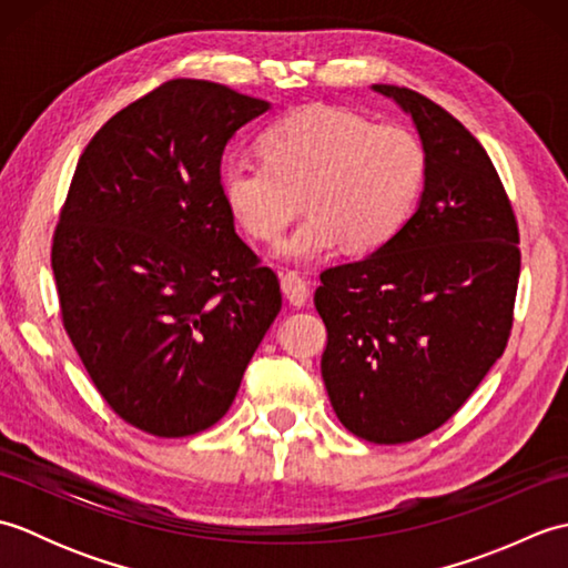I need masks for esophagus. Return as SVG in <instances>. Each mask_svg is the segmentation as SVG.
I'll return each instance as SVG.
<instances>
[{
    "mask_svg": "<svg viewBox=\"0 0 568 568\" xmlns=\"http://www.w3.org/2000/svg\"><path fill=\"white\" fill-rule=\"evenodd\" d=\"M281 285H283L285 297L291 300L295 307H303L307 300H310V283L305 281L303 273L285 271L283 277H281Z\"/></svg>",
    "mask_w": 568,
    "mask_h": 568,
    "instance_id": "34e87169",
    "label": "esophagus"
}]
</instances>
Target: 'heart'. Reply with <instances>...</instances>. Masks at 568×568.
Returning <instances> with one entry per match:
<instances>
[{
	"label": "heart",
	"instance_id": "b5f03b06",
	"mask_svg": "<svg viewBox=\"0 0 568 568\" xmlns=\"http://www.w3.org/2000/svg\"><path fill=\"white\" fill-rule=\"evenodd\" d=\"M261 149L263 159L224 161L222 197L261 241L281 236L305 202V220L275 246L291 261L320 258L342 241L352 253L388 244L413 214L427 175V153L413 131L376 126L339 106H307L281 119Z\"/></svg>",
	"mask_w": 568,
	"mask_h": 568
}]
</instances>
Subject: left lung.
I'll return each mask as SVG.
<instances>
[{"label": "left lung", "instance_id": "left-lung-1", "mask_svg": "<svg viewBox=\"0 0 568 568\" xmlns=\"http://www.w3.org/2000/svg\"><path fill=\"white\" fill-rule=\"evenodd\" d=\"M413 116L427 153L415 214L371 256L320 273L322 378L342 425L373 444L442 427L503 356L520 232L476 136L425 94L373 84Z\"/></svg>", "mask_w": 568, "mask_h": 568}]
</instances>
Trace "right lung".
<instances>
[{
    "mask_svg": "<svg viewBox=\"0 0 568 568\" xmlns=\"http://www.w3.org/2000/svg\"><path fill=\"white\" fill-rule=\"evenodd\" d=\"M268 110L226 84L168 80L92 136L60 210L63 327L106 405L153 437L220 422L281 312L277 275L220 187L229 139Z\"/></svg>",
    "mask_w": 568,
    "mask_h": 568,
    "instance_id": "1",
    "label": "right lung"
}]
</instances>
